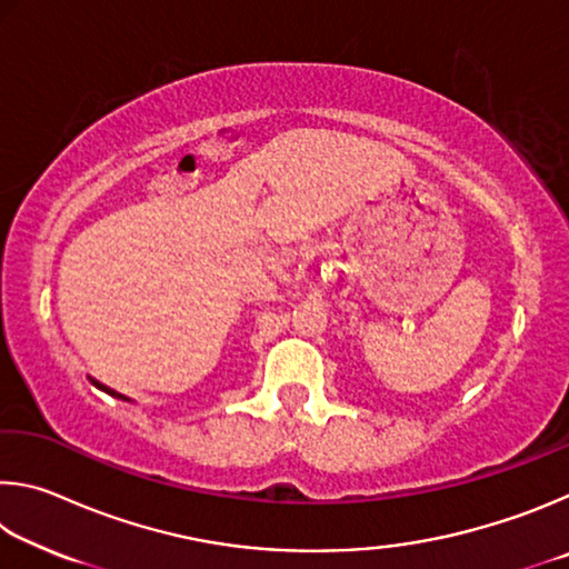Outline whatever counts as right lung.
<instances>
[{
  "label": "right lung",
  "instance_id": "1",
  "mask_svg": "<svg viewBox=\"0 0 569 569\" xmlns=\"http://www.w3.org/2000/svg\"><path fill=\"white\" fill-rule=\"evenodd\" d=\"M94 387H98V389H102V391H108V393H112V397H120V393H114V391H110L108 387H102V383H98V381H94ZM120 399H124V397H120Z\"/></svg>",
  "mask_w": 569,
  "mask_h": 569
}]
</instances>
